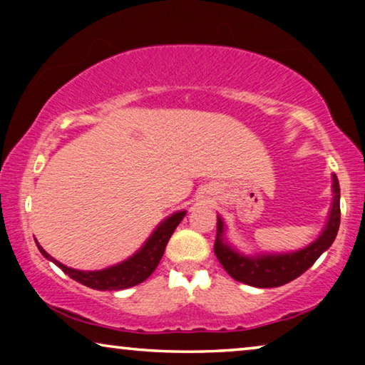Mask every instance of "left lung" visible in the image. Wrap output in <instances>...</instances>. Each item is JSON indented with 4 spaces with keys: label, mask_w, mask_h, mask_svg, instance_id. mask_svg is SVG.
I'll use <instances>...</instances> for the list:
<instances>
[{
    "label": "left lung",
    "mask_w": 365,
    "mask_h": 365,
    "mask_svg": "<svg viewBox=\"0 0 365 365\" xmlns=\"http://www.w3.org/2000/svg\"><path fill=\"white\" fill-rule=\"evenodd\" d=\"M341 224V187L336 174H332V204L326 226L316 241L291 252H262L247 256L239 252L226 239V224L217 216V234L214 254L226 272L236 281L252 287H279L294 281L312 266L332 246Z\"/></svg>",
    "instance_id": "1"
}]
</instances>
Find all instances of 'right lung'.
<instances>
[{"mask_svg": "<svg viewBox=\"0 0 365 365\" xmlns=\"http://www.w3.org/2000/svg\"><path fill=\"white\" fill-rule=\"evenodd\" d=\"M184 216H186V211L173 212L163 222H159V226L154 229L151 236L148 237V241L131 257L106 269H99V271H78V269L64 266V264L49 256L39 246L36 239L34 241H36L39 252L48 261L54 262L59 269H63V272L68 274L74 281L81 282L86 287L96 289V291H119V289H128L136 286V284H141L151 276L154 269L158 267L159 261H161L164 249H166L168 241L171 239L174 229L179 226V222L182 221Z\"/></svg>", "mask_w": 365, "mask_h": 365, "instance_id": "add662e5", "label": "right lung"}]
</instances>
